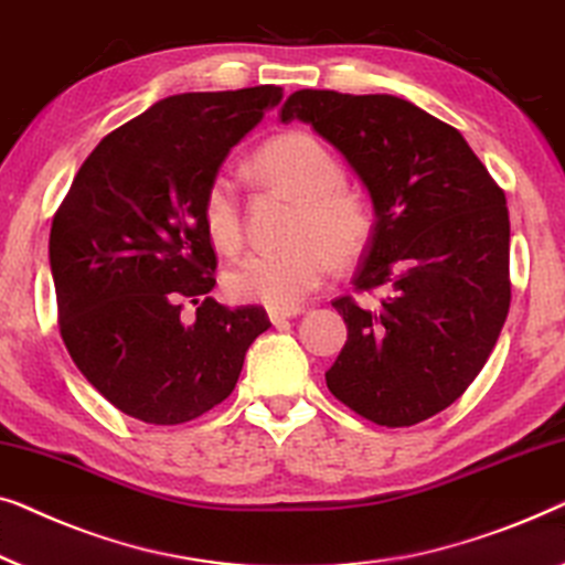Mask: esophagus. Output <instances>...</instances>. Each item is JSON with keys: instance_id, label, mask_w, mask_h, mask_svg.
Masks as SVG:
<instances>
[{"instance_id": "1", "label": "esophagus", "mask_w": 565, "mask_h": 565, "mask_svg": "<svg viewBox=\"0 0 565 565\" xmlns=\"http://www.w3.org/2000/svg\"><path fill=\"white\" fill-rule=\"evenodd\" d=\"M305 312L301 307H291V309H268V320H271L274 324H279L284 320H289V317H297Z\"/></svg>"}]
</instances>
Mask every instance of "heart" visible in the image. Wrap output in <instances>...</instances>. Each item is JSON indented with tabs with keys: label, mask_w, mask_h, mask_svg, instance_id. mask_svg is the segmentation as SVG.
Here are the masks:
<instances>
[{
	"label": "heart",
	"mask_w": 565,
	"mask_h": 565,
	"mask_svg": "<svg viewBox=\"0 0 565 565\" xmlns=\"http://www.w3.org/2000/svg\"><path fill=\"white\" fill-rule=\"evenodd\" d=\"M256 171L299 200L289 245L256 250L225 274V291L235 301L291 309L335 271V260H353L373 235V214L359 194L345 189V169L320 138L286 132L258 150ZM202 222L220 250L243 243V206L237 184L220 171L206 181Z\"/></svg>",
	"instance_id": "1"
}]
</instances>
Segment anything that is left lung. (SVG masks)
<instances>
[{
	"label": "left lung",
	"instance_id": "obj_1",
	"mask_svg": "<svg viewBox=\"0 0 565 565\" xmlns=\"http://www.w3.org/2000/svg\"><path fill=\"white\" fill-rule=\"evenodd\" d=\"M332 142L371 194L376 225L359 294L332 307L348 340L324 373L345 407L412 427L450 407L479 376L510 312V212L502 186L456 127L392 94L294 92L281 122Z\"/></svg>",
	"mask_w": 565,
	"mask_h": 565
}]
</instances>
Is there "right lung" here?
<instances>
[{
	"instance_id": "1",
	"label": "right lung",
	"mask_w": 565,
	"mask_h": 565,
	"mask_svg": "<svg viewBox=\"0 0 565 565\" xmlns=\"http://www.w3.org/2000/svg\"><path fill=\"white\" fill-rule=\"evenodd\" d=\"M281 97V86L264 84L156 102L92 150L53 214L61 338L127 417H202L233 394L245 351L271 328L264 307L230 309L210 297L217 256L202 194ZM186 303L194 316L183 315Z\"/></svg>"
}]
</instances>
